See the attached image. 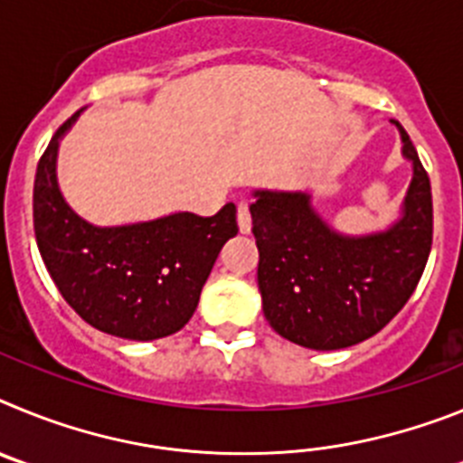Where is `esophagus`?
Masks as SVG:
<instances>
[{
    "label": "esophagus",
    "instance_id": "esophagus-1",
    "mask_svg": "<svg viewBox=\"0 0 463 463\" xmlns=\"http://www.w3.org/2000/svg\"><path fill=\"white\" fill-rule=\"evenodd\" d=\"M236 220H239V227L243 234H250L252 229V215H250V203L241 202L239 211H236Z\"/></svg>",
    "mask_w": 463,
    "mask_h": 463
}]
</instances>
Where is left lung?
Wrapping results in <instances>:
<instances>
[{"instance_id": "obj_1", "label": "left lung", "mask_w": 463, "mask_h": 463, "mask_svg": "<svg viewBox=\"0 0 463 463\" xmlns=\"http://www.w3.org/2000/svg\"><path fill=\"white\" fill-rule=\"evenodd\" d=\"M394 125L412 181L399 222L387 232L343 236L313 211L306 192H255L261 308L297 345L341 350L375 336L422 278L433 239L431 183L406 129Z\"/></svg>"}]
</instances>
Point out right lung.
<instances>
[{
  "mask_svg": "<svg viewBox=\"0 0 463 463\" xmlns=\"http://www.w3.org/2000/svg\"><path fill=\"white\" fill-rule=\"evenodd\" d=\"M79 113L57 129L36 166L39 252L64 301L94 329L129 341L165 338L190 322L222 245L239 234L236 206L227 203L213 218L174 213L125 227L85 222L55 175L60 137Z\"/></svg>",
  "mask_w": 463,
  "mask_h": 463,
  "instance_id": "add662e5",
  "label": "right lung"
}]
</instances>
